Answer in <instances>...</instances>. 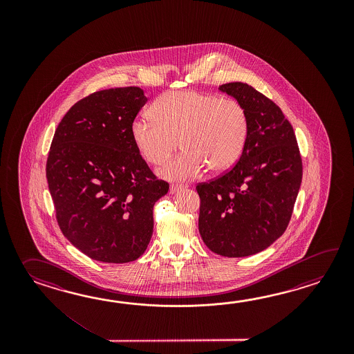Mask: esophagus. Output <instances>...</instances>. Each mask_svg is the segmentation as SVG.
<instances>
[{
	"instance_id": "34e87169",
	"label": "esophagus",
	"mask_w": 354,
	"mask_h": 354,
	"mask_svg": "<svg viewBox=\"0 0 354 354\" xmlns=\"http://www.w3.org/2000/svg\"><path fill=\"white\" fill-rule=\"evenodd\" d=\"M182 188H185L183 185H171V187H169V191H171V194H176V192H178L180 189Z\"/></svg>"
}]
</instances>
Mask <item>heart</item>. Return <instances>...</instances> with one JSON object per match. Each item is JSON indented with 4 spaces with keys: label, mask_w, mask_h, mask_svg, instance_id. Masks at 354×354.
<instances>
[{
    "label": "heart",
    "mask_w": 354,
    "mask_h": 354,
    "mask_svg": "<svg viewBox=\"0 0 354 354\" xmlns=\"http://www.w3.org/2000/svg\"><path fill=\"white\" fill-rule=\"evenodd\" d=\"M130 134L138 151L151 165L169 158L180 140L183 151L157 174L163 180H194L206 168L220 174L236 163L248 136V115L233 98L172 91L151 105V113L136 116Z\"/></svg>",
    "instance_id": "1"
}]
</instances>
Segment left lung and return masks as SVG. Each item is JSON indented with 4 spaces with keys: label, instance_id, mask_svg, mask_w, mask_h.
Returning a JSON list of instances; mask_svg holds the SVG:
<instances>
[{
    "label": "left lung",
    "instance_id": "1",
    "mask_svg": "<svg viewBox=\"0 0 354 354\" xmlns=\"http://www.w3.org/2000/svg\"><path fill=\"white\" fill-rule=\"evenodd\" d=\"M221 92L248 115V136L236 165L197 185L198 232L214 253L229 258L257 254L285 233L302 180L294 129L279 106L247 83H226Z\"/></svg>",
    "mask_w": 354,
    "mask_h": 354
}]
</instances>
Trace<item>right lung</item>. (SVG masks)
<instances>
[{"mask_svg": "<svg viewBox=\"0 0 354 354\" xmlns=\"http://www.w3.org/2000/svg\"><path fill=\"white\" fill-rule=\"evenodd\" d=\"M148 98L139 87L98 91L72 106L58 125L46 180L62 233L95 261L127 263L153 234V206L169 185L157 180L131 139Z\"/></svg>", "mask_w": 354, "mask_h": 354, "instance_id": "1", "label": "right lung"}]
</instances>
